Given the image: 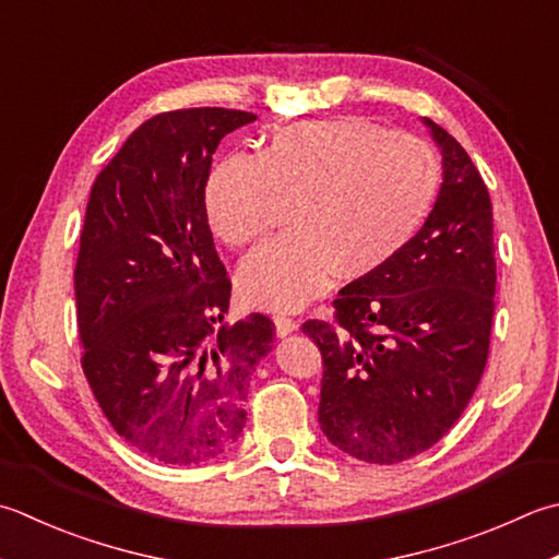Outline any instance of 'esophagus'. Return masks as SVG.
<instances>
[{
	"mask_svg": "<svg viewBox=\"0 0 559 559\" xmlns=\"http://www.w3.org/2000/svg\"><path fill=\"white\" fill-rule=\"evenodd\" d=\"M273 322H276L278 336H288L298 330V320H293V317H288V314H276L273 317Z\"/></svg>",
	"mask_w": 559,
	"mask_h": 559,
	"instance_id": "1",
	"label": "esophagus"
}]
</instances>
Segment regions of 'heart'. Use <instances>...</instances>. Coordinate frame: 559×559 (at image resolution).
<instances>
[{"label": "heart", "instance_id": "b5f03b06", "mask_svg": "<svg viewBox=\"0 0 559 559\" xmlns=\"http://www.w3.org/2000/svg\"><path fill=\"white\" fill-rule=\"evenodd\" d=\"M441 186L436 150L366 118L281 128L259 157H227L205 181V215L227 247L269 235L283 203L293 229L254 251L239 293L259 308L295 310L334 276L360 281L397 259L429 217Z\"/></svg>", "mask_w": 559, "mask_h": 559}]
</instances>
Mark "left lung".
<instances>
[{
    "label": "left lung",
    "mask_w": 559,
    "mask_h": 559,
    "mask_svg": "<svg viewBox=\"0 0 559 559\" xmlns=\"http://www.w3.org/2000/svg\"><path fill=\"white\" fill-rule=\"evenodd\" d=\"M426 126L443 155L431 215L397 259L338 293L332 322L302 324L324 358V436L378 465L439 443L475 395L489 356L491 201L461 142L429 118Z\"/></svg>",
    "instance_id": "left-lung-1"
}]
</instances>
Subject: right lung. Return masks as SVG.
<instances>
[{
	"label": "right lung",
	"instance_id": "add662e5",
	"mask_svg": "<svg viewBox=\"0 0 559 559\" xmlns=\"http://www.w3.org/2000/svg\"><path fill=\"white\" fill-rule=\"evenodd\" d=\"M254 114L179 108L145 120L98 174L74 266L82 368L120 439L203 465L242 433L249 380L273 348L264 314L223 324L229 281L205 215L221 140Z\"/></svg>",
	"mask_w": 559,
	"mask_h": 559
}]
</instances>
